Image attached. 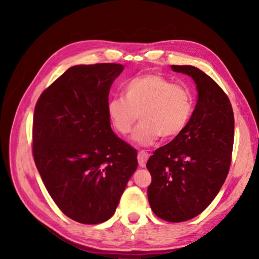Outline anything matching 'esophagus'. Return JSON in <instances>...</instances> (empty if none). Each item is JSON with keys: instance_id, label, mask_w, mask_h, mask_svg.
I'll return each instance as SVG.
<instances>
[{"instance_id": "34e87169", "label": "esophagus", "mask_w": 259, "mask_h": 259, "mask_svg": "<svg viewBox=\"0 0 259 259\" xmlns=\"http://www.w3.org/2000/svg\"><path fill=\"white\" fill-rule=\"evenodd\" d=\"M148 153L145 152V151H140L138 153V164L139 166H142V168H144V166L146 165V161L148 160Z\"/></svg>"}]
</instances>
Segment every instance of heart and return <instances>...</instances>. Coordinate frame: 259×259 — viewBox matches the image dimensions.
<instances>
[{"instance_id": "heart-1", "label": "heart", "mask_w": 259, "mask_h": 259, "mask_svg": "<svg viewBox=\"0 0 259 259\" xmlns=\"http://www.w3.org/2000/svg\"><path fill=\"white\" fill-rule=\"evenodd\" d=\"M123 97L107 103V116L117 134L128 135L138 114L142 122L133 134L140 146H150L161 136L171 139L185 129L193 112V96L188 88L174 83L157 73L143 74L126 81Z\"/></svg>"}]
</instances>
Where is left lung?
<instances>
[{"instance_id":"left-lung-1","label":"left lung","mask_w":259,"mask_h":259,"mask_svg":"<svg viewBox=\"0 0 259 259\" xmlns=\"http://www.w3.org/2000/svg\"><path fill=\"white\" fill-rule=\"evenodd\" d=\"M171 68L193 78L198 100L185 129L148 159L152 183L147 196L157 217L179 223L202 212L224 184L233 150L234 115L226 94L201 69L190 65Z\"/></svg>"}]
</instances>
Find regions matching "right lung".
<instances>
[{
  "instance_id": "add662e5",
  "label": "right lung",
  "mask_w": 259,
  "mask_h": 259,
  "mask_svg": "<svg viewBox=\"0 0 259 259\" xmlns=\"http://www.w3.org/2000/svg\"><path fill=\"white\" fill-rule=\"evenodd\" d=\"M124 67L76 65L43 91L33 117V156L67 217L99 224L115 212L138 165L137 151L113 133L108 94Z\"/></svg>"
}]
</instances>
